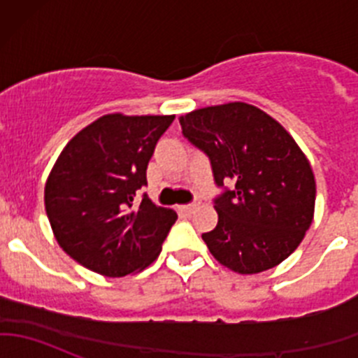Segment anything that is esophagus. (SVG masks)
I'll list each match as a JSON object with an SVG mask.
<instances>
[{"label":"esophagus","mask_w":358,"mask_h":358,"mask_svg":"<svg viewBox=\"0 0 358 358\" xmlns=\"http://www.w3.org/2000/svg\"><path fill=\"white\" fill-rule=\"evenodd\" d=\"M199 204H201V201H199V199H196L194 202H190V204L182 206V209H183V211H185V213H192L194 209H196L197 206H199Z\"/></svg>","instance_id":"34e87169"}]
</instances>
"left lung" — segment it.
Listing matches in <instances>:
<instances>
[{
  "instance_id": "1",
  "label": "left lung",
  "mask_w": 358,
  "mask_h": 358,
  "mask_svg": "<svg viewBox=\"0 0 358 358\" xmlns=\"http://www.w3.org/2000/svg\"><path fill=\"white\" fill-rule=\"evenodd\" d=\"M182 133L211 161L223 194L218 223L202 234L209 252L237 273H259L299 246L315 209V176L289 133L244 102L204 107L180 117ZM234 182L232 191L224 183Z\"/></svg>"
}]
</instances>
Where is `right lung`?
<instances>
[{
	"instance_id": "obj_1",
	"label": "right lung",
	"mask_w": 358,
	"mask_h": 358,
	"mask_svg": "<svg viewBox=\"0 0 358 358\" xmlns=\"http://www.w3.org/2000/svg\"><path fill=\"white\" fill-rule=\"evenodd\" d=\"M175 115L107 114L64 147L45 185V208L60 248L79 265L106 277L149 266L176 222L136 190Z\"/></svg>"
}]
</instances>
